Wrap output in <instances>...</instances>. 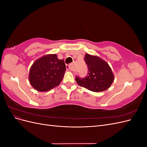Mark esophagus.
Instances as JSON below:
<instances>
[{
	"mask_svg": "<svg viewBox=\"0 0 147 147\" xmlns=\"http://www.w3.org/2000/svg\"><path fill=\"white\" fill-rule=\"evenodd\" d=\"M66 69H67V70L69 71V72H74V70H72V64L66 65Z\"/></svg>",
	"mask_w": 147,
	"mask_h": 147,
	"instance_id": "1",
	"label": "esophagus"
}]
</instances>
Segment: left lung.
Here are the masks:
<instances>
[{"mask_svg": "<svg viewBox=\"0 0 147 147\" xmlns=\"http://www.w3.org/2000/svg\"><path fill=\"white\" fill-rule=\"evenodd\" d=\"M84 61L88 65V75L84 78H75L78 85L93 92L107 90L114 81V75L106 61L97 56L86 54Z\"/></svg>", "mask_w": 147, "mask_h": 147, "instance_id": "1", "label": "left lung"}]
</instances>
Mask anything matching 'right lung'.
<instances>
[{"label": "right lung", "mask_w": 147, "mask_h": 147, "mask_svg": "<svg viewBox=\"0 0 147 147\" xmlns=\"http://www.w3.org/2000/svg\"><path fill=\"white\" fill-rule=\"evenodd\" d=\"M65 64L56 54L46 55L35 61L31 65L29 81L35 90L50 91L59 85L63 80Z\"/></svg>", "instance_id": "obj_1"}]
</instances>
